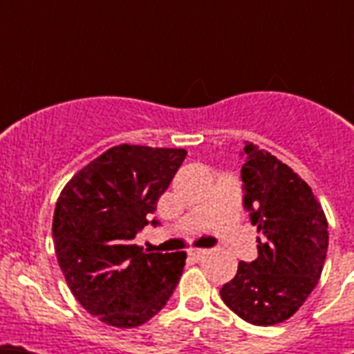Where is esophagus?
Returning <instances> with one entry per match:
<instances>
[{
    "label": "esophagus",
    "instance_id": "obj_1",
    "mask_svg": "<svg viewBox=\"0 0 354 354\" xmlns=\"http://www.w3.org/2000/svg\"><path fill=\"white\" fill-rule=\"evenodd\" d=\"M207 250H202V248H193V250H189V252H187V255H189V259H192V261H195V262H198V261H202V259L205 257V255H207Z\"/></svg>",
    "mask_w": 354,
    "mask_h": 354
}]
</instances>
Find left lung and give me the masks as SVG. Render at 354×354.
Wrapping results in <instances>:
<instances>
[{"label": "left lung", "mask_w": 354, "mask_h": 354, "mask_svg": "<svg viewBox=\"0 0 354 354\" xmlns=\"http://www.w3.org/2000/svg\"><path fill=\"white\" fill-rule=\"evenodd\" d=\"M241 168L245 205L257 227L259 257L239 262L220 290L225 305L255 326L283 323L317 286L328 221L312 187L271 152L248 143Z\"/></svg>", "instance_id": "8db88e82"}]
</instances>
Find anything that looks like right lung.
I'll list each match as a JSON object with an SVG mask.
<instances>
[{
    "label": "right lung",
    "mask_w": 354,
    "mask_h": 354,
    "mask_svg": "<svg viewBox=\"0 0 354 354\" xmlns=\"http://www.w3.org/2000/svg\"><path fill=\"white\" fill-rule=\"evenodd\" d=\"M186 154L111 147L81 168L56 200L53 237L65 282L84 310L108 326H142L179 283L186 252L145 253L133 239L149 225Z\"/></svg>",
    "instance_id": "right-lung-1"
}]
</instances>
